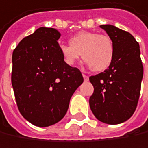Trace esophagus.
<instances>
[{"label": "esophagus", "instance_id": "34e87169", "mask_svg": "<svg viewBox=\"0 0 148 148\" xmlns=\"http://www.w3.org/2000/svg\"><path fill=\"white\" fill-rule=\"evenodd\" d=\"M83 77H84V81H88V80H89V77H88V76H86L85 74H83Z\"/></svg>", "mask_w": 148, "mask_h": 148}]
</instances>
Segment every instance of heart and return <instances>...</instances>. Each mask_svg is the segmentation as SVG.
Wrapping results in <instances>:
<instances>
[{"label": "heart", "instance_id": "b5f03b06", "mask_svg": "<svg viewBox=\"0 0 148 148\" xmlns=\"http://www.w3.org/2000/svg\"><path fill=\"white\" fill-rule=\"evenodd\" d=\"M70 45L59 47L64 63L74 66L81 57L93 71L108 69L114 57V44L109 35L96 32H80L69 39Z\"/></svg>", "mask_w": 148, "mask_h": 148}]
</instances>
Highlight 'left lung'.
I'll return each mask as SVG.
<instances>
[{
  "label": "left lung",
  "instance_id": "1",
  "mask_svg": "<svg viewBox=\"0 0 148 148\" xmlns=\"http://www.w3.org/2000/svg\"><path fill=\"white\" fill-rule=\"evenodd\" d=\"M114 44V57L103 72L90 77L94 92L90 107L102 122L119 124L129 119L140 97L143 65L139 43L129 33L102 25Z\"/></svg>",
  "mask_w": 148,
  "mask_h": 148
}]
</instances>
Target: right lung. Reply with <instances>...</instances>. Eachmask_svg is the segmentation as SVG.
<instances>
[{"label":"right lung","mask_w":148,"mask_h":148,"mask_svg":"<svg viewBox=\"0 0 148 148\" xmlns=\"http://www.w3.org/2000/svg\"><path fill=\"white\" fill-rule=\"evenodd\" d=\"M59 38L58 30L39 27L13 52L11 81L16 103L22 116L37 127L58 122L84 82L79 69L64 63Z\"/></svg>","instance_id":"1"}]
</instances>
